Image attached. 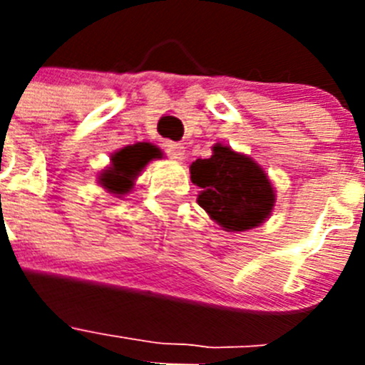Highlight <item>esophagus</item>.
<instances>
[{
  "label": "esophagus",
  "mask_w": 365,
  "mask_h": 365,
  "mask_svg": "<svg viewBox=\"0 0 365 365\" xmlns=\"http://www.w3.org/2000/svg\"><path fill=\"white\" fill-rule=\"evenodd\" d=\"M163 148H164V151L168 153V157H172V159H175V160L185 159L186 148L182 146V144L172 143V140H166V143L163 144Z\"/></svg>",
  "instance_id": "34e87169"
}]
</instances>
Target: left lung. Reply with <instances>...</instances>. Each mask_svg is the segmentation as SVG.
Masks as SVG:
<instances>
[{
  "instance_id": "8db88e82",
  "label": "left lung",
  "mask_w": 365,
  "mask_h": 365,
  "mask_svg": "<svg viewBox=\"0 0 365 365\" xmlns=\"http://www.w3.org/2000/svg\"><path fill=\"white\" fill-rule=\"evenodd\" d=\"M210 159L190 166L192 182L202 188L197 202L227 232L259 227L274 210L276 193L263 168L250 157L215 144Z\"/></svg>"
}]
</instances>
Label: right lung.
Here are the masks:
<instances>
[{"instance_id": "obj_1", "label": "right lung", "mask_w": 365, "mask_h": 365, "mask_svg": "<svg viewBox=\"0 0 365 365\" xmlns=\"http://www.w3.org/2000/svg\"><path fill=\"white\" fill-rule=\"evenodd\" d=\"M159 157V150L148 143L125 146L111 155V166L98 175V182L115 195H125L135 186V179L151 159Z\"/></svg>"}]
</instances>
